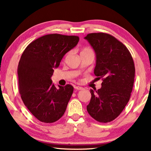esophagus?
Returning <instances> with one entry per match:
<instances>
[{
    "mask_svg": "<svg viewBox=\"0 0 151 151\" xmlns=\"http://www.w3.org/2000/svg\"><path fill=\"white\" fill-rule=\"evenodd\" d=\"M75 88L76 90H83L84 88L82 87H80V86H75Z\"/></svg>",
    "mask_w": 151,
    "mask_h": 151,
    "instance_id": "esophagus-1",
    "label": "esophagus"
}]
</instances>
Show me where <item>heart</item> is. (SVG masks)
I'll return each instance as SVG.
<instances>
[{
	"mask_svg": "<svg viewBox=\"0 0 151 151\" xmlns=\"http://www.w3.org/2000/svg\"><path fill=\"white\" fill-rule=\"evenodd\" d=\"M87 51H91V50L89 49V48H87V47H86V48L83 49L82 51H81V52H87Z\"/></svg>",
	"mask_w": 151,
	"mask_h": 151,
	"instance_id": "heart-1",
	"label": "heart"
}]
</instances>
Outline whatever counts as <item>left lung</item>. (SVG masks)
Masks as SVG:
<instances>
[{"mask_svg": "<svg viewBox=\"0 0 151 151\" xmlns=\"http://www.w3.org/2000/svg\"><path fill=\"white\" fill-rule=\"evenodd\" d=\"M84 38L95 52V75L103 80L99 89L90 91L87 110L95 120L109 122L121 114L130 99L134 64L127 47L112 35L93 33Z\"/></svg>", "mask_w": 151, "mask_h": 151, "instance_id": "left-lung-1", "label": "left lung"}]
</instances>
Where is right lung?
I'll use <instances>...</instances> for the list:
<instances>
[{
  "label": "right lung",
  "mask_w": 151,
  "mask_h": 151,
  "mask_svg": "<svg viewBox=\"0 0 151 151\" xmlns=\"http://www.w3.org/2000/svg\"><path fill=\"white\" fill-rule=\"evenodd\" d=\"M78 40L75 35H45L29 44L21 55L17 68L21 97L40 122H55L66 111L74 88L66 85L57 88L51 77L54 69Z\"/></svg>",
  "instance_id": "1"
}]
</instances>
